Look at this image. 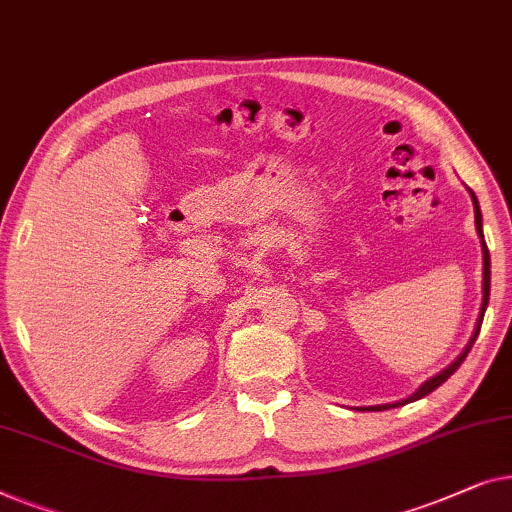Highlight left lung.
I'll return each mask as SVG.
<instances>
[{
    "label": "left lung",
    "instance_id": "obj_1",
    "mask_svg": "<svg viewBox=\"0 0 512 512\" xmlns=\"http://www.w3.org/2000/svg\"><path fill=\"white\" fill-rule=\"evenodd\" d=\"M471 192V190H469ZM471 199H473V208H475V229H478V234H480V241H482V306H480V315H478V322H475V331H473V336H471V341L466 343V348H464V352L462 355H459L455 362H452L448 369H443L441 373H438V376H434V378H429L427 383H424L420 390H417L413 397H408V399H403V401H399V403H387V406H369V408H359V410H385V408H397V406H403V403H410V401H417V399H422V397H427L429 392H434L436 387H441L445 380H448L452 373H455L459 366H462V362L466 359V355H469L471 352V348H473V343H475V338H478V334H480V325H482V318H485V311H487V304H489V250H487V243H485V239H482V213H480V206H478V199H475V194L471 192Z\"/></svg>",
    "mask_w": 512,
    "mask_h": 512
}]
</instances>
